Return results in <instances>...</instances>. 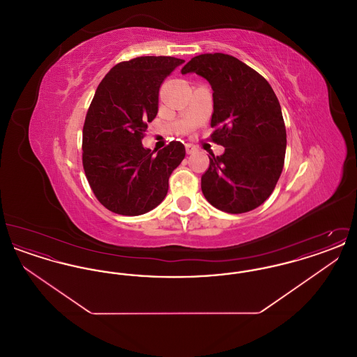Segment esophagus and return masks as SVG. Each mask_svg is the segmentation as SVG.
<instances>
[{"instance_id":"1","label":"esophagus","mask_w":357,"mask_h":357,"mask_svg":"<svg viewBox=\"0 0 357 357\" xmlns=\"http://www.w3.org/2000/svg\"><path fill=\"white\" fill-rule=\"evenodd\" d=\"M195 151H197V147H195V146H192V144H190V143H187L186 153L190 155V153H194Z\"/></svg>"}]
</instances>
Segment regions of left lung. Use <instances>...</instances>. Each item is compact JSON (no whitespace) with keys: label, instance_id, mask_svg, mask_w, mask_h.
I'll use <instances>...</instances> for the list:
<instances>
[{"label":"left lung","instance_id":"obj_1","mask_svg":"<svg viewBox=\"0 0 357 357\" xmlns=\"http://www.w3.org/2000/svg\"><path fill=\"white\" fill-rule=\"evenodd\" d=\"M204 77L213 89L211 140L225 147L211 153L202 175L204 198L225 213L255 210L273 192L284 169L287 130L271 84L255 69L223 53L192 57L182 68Z\"/></svg>","mask_w":357,"mask_h":357}]
</instances>
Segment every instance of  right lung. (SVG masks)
Masks as SVG:
<instances>
[{"label": "right lung", "instance_id": "obj_1", "mask_svg": "<svg viewBox=\"0 0 357 357\" xmlns=\"http://www.w3.org/2000/svg\"><path fill=\"white\" fill-rule=\"evenodd\" d=\"M185 60L142 56L123 61L100 82L83 127V167L98 201L120 215L155 208L169 191V178L183 160L181 142L158 153L142 139L158 114L159 88Z\"/></svg>", "mask_w": 357, "mask_h": 357}]
</instances>
